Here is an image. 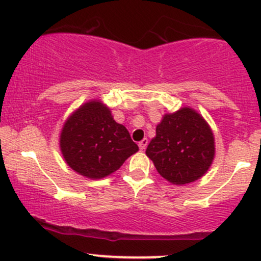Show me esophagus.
<instances>
[{"instance_id": "34e87169", "label": "esophagus", "mask_w": 261, "mask_h": 261, "mask_svg": "<svg viewBox=\"0 0 261 261\" xmlns=\"http://www.w3.org/2000/svg\"><path fill=\"white\" fill-rule=\"evenodd\" d=\"M147 145H148V140L147 139H143L142 141H140V142H139V147H140L141 151H145L146 147H147Z\"/></svg>"}]
</instances>
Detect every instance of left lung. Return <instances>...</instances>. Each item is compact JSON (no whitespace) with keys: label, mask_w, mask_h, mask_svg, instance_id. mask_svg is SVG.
Listing matches in <instances>:
<instances>
[{"label":"left lung","mask_w":261,"mask_h":261,"mask_svg":"<svg viewBox=\"0 0 261 261\" xmlns=\"http://www.w3.org/2000/svg\"><path fill=\"white\" fill-rule=\"evenodd\" d=\"M146 154L172 184L193 182L207 172L214 161V134L199 113L181 108L163 116Z\"/></svg>","instance_id":"8db88e82"}]
</instances>
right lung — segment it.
I'll return each instance as SVG.
<instances>
[{
    "label": "right lung",
    "mask_w": 261,
    "mask_h": 261,
    "mask_svg": "<svg viewBox=\"0 0 261 261\" xmlns=\"http://www.w3.org/2000/svg\"><path fill=\"white\" fill-rule=\"evenodd\" d=\"M60 148L68 167L89 179L112 174L139 151L126 127L114 120L109 108L99 100L87 101L68 116Z\"/></svg>",
    "instance_id": "obj_1"
}]
</instances>
